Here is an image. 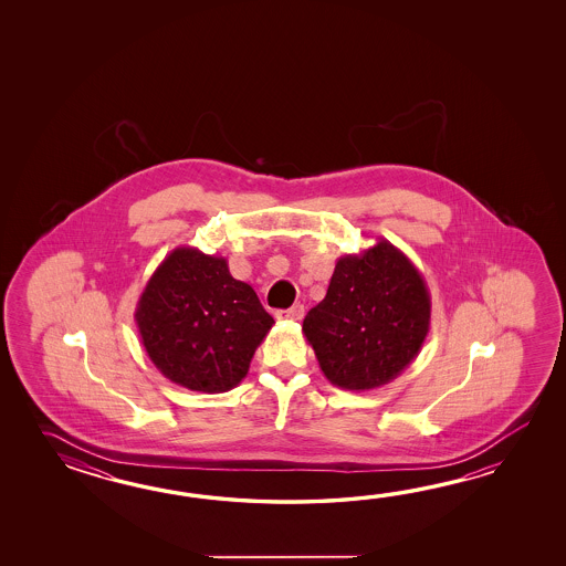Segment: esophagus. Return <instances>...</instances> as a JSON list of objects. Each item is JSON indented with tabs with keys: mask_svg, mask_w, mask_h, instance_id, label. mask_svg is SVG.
Returning <instances> with one entry per match:
<instances>
[{
	"mask_svg": "<svg viewBox=\"0 0 566 566\" xmlns=\"http://www.w3.org/2000/svg\"><path fill=\"white\" fill-rule=\"evenodd\" d=\"M277 319H289V322H300L303 319V315H305V307L297 303V305H293V307H289V310H279Z\"/></svg>",
	"mask_w": 566,
	"mask_h": 566,
	"instance_id": "esophagus-1",
	"label": "esophagus"
}]
</instances>
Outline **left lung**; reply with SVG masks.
<instances>
[{
  "label": "left lung",
  "mask_w": 566,
  "mask_h": 566,
  "mask_svg": "<svg viewBox=\"0 0 566 566\" xmlns=\"http://www.w3.org/2000/svg\"><path fill=\"white\" fill-rule=\"evenodd\" d=\"M429 325L431 295L419 269L380 239L360 254L339 256L303 334L325 378L360 392L395 380L419 356Z\"/></svg>",
  "instance_id": "obj_1"
}]
</instances>
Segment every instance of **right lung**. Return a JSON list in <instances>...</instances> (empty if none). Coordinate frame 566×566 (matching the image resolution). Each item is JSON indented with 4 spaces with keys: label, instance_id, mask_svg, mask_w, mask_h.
Returning <instances> with one entry per match:
<instances>
[{
    "label": "right lung",
    "instance_id": "1",
    "mask_svg": "<svg viewBox=\"0 0 566 566\" xmlns=\"http://www.w3.org/2000/svg\"><path fill=\"white\" fill-rule=\"evenodd\" d=\"M135 324L159 373L217 395L241 385L275 319L249 283L230 275L224 256L178 247L147 281Z\"/></svg>",
    "mask_w": 566,
    "mask_h": 566
}]
</instances>
